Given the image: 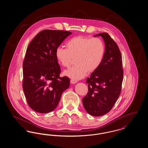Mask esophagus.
<instances>
[{"mask_svg":"<svg viewBox=\"0 0 148 148\" xmlns=\"http://www.w3.org/2000/svg\"><path fill=\"white\" fill-rule=\"evenodd\" d=\"M71 84H75L77 83V80H75V79H71Z\"/></svg>","mask_w":148,"mask_h":148,"instance_id":"esophagus-1","label":"esophagus"}]
</instances>
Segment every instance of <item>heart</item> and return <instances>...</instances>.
Masks as SVG:
<instances>
[{
  "instance_id": "1",
  "label": "heart",
  "mask_w": 148,
  "mask_h": 148,
  "mask_svg": "<svg viewBox=\"0 0 148 148\" xmlns=\"http://www.w3.org/2000/svg\"><path fill=\"white\" fill-rule=\"evenodd\" d=\"M66 47V49L57 48L55 55L58 63L64 68H68L75 59L77 65L64 72V75L75 80L83 78L87 72L96 71L105 54L104 43L97 38L75 36L67 42Z\"/></svg>"
}]
</instances>
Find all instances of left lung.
I'll list each match as a JSON object with an SVG mask.
<instances>
[{
	"mask_svg": "<svg viewBox=\"0 0 148 148\" xmlns=\"http://www.w3.org/2000/svg\"><path fill=\"white\" fill-rule=\"evenodd\" d=\"M105 42V54L98 68L88 77V92L82 101L86 112L100 116L110 112L119 97L123 78L121 56L119 49L110 35L101 33Z\"/></svg>",
	"mask_w": 148,
	"mask_h": 148,
	"instance_id": "left-lung-1",
	"label": "left lung"
}]
</instances>
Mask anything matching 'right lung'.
Instances as JSON below:
<instances>
[{
  "instance_id": "right-lung-1",
  "label": "right lung",
  "mask_w": 148,
  "mask_h": 148,
  "mask_svg": "<svg viewBox=\"0 0 148 148\" xmlns=\"http://www.w3.org/2000/svg\"><path fill=\"white\" fill-rule=\"evenodd\" d=\"M71 34L44 30L28 45L23 64V88L29 106L36 112L54 110L70 86L69 77H60V67L55 54L56 48Z\"/></svg>"
}]
</instances>
